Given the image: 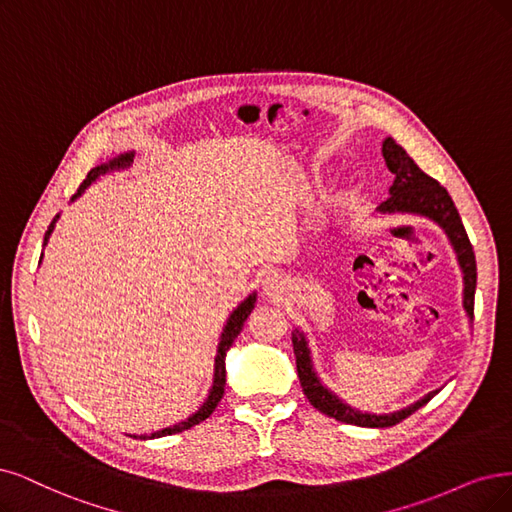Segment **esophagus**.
Listing matches in <instances>:
<instances>
[{
    "label": "esophagus",
    "mask_w": 512,
    "mask_h": 512,
    "mask_svg": "<svg viewBox=\"0 0 512 512\" xmlns=\"http://www.w3.org/2000/svg\"><path fill=\"white\" fill-rule=\"evenodd\" d=\"M285 285L287 282L282 280L278 274H270V276H266V280H263V291H266V295L272 299H280V295L285 293Z\"/></svg>",
    "instance_id": "obj_1"
}]
</instances>
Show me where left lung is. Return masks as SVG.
Returning a JSON list of instances; mask_svg holds the SVG:
<instances>
[{"label": "left lung", "mask_w": 512, "mask_h": 512, "mask_svg": "<svg viewBox=\"0 0 512 512\" xmlns=\"http://www.w3.org/2000/svg\"><path fill=\"white\" fill-rule=\"evenodd\" d=\"M382 154H384L388 170L394 175V183L390 187V198L380 204V211L382 213L424 215L443 227V232L447 234L453 251L458 253V261H460V268L464 274V310L472 318V314H475L477 261H475V251H472V244L468 240V234L464 230V223L460 219L456 204H453L451 196L447 194V189L437 179L428 177L394 139L384 141ZM293 352H295L299 384H301V390H304V394H306V399L310 401V405L316 407L320 413H325V415H329V418H333L337 422H344V424L365 426V428L394 426V424L403 422L405 418H409V415L418 411L420 407H424L432 399V396L439 392V390H434V392L426 394L422 401L413 403L401 411H394V413H384V415L363 413V411L352 409L344 401H339L333 392H329L323 384H320V380L312 369L306 337L297 329L293 333Z\"/></svg>", "instance_id": "8db88e82"}]
</instances>
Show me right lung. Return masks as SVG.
<instances>
[{
  "label": "right lung",
  "mask_w": 512,
  "mask_h": 512,
  "mask_svg": "<svg viewBox=\"0 0 512 512\" xmlns=\"http://www.w3.org/2000/svg\"><path fill=\"white\" fill-rule=\"evenodd\" d=\"M130 162H132V154H124V156H120V158H116V160H111V162H107V164H101V166H97V168H92L90 173L86 175L84 183L78 187V192L73 194V198H78V196L84 192V189H86L94 179H97L99 175H103V173H107V170H113V168H124V166H128ZM56 219H59V215H56V217L50 221L48 230H46V236H44V244L48 242V238H50V234H52V230H54ZM253 308H255V293L246 297V299L242 301V304L234 310V314L230 316V320H227V325H225V329H223V333H221L219 348H217V358H215V382H213L211 394H208V399H206V403L200 407V411H196V413L192 415V418H187L185 422L175 424L173 428H164V430H160V432H154L149 439H154V437H166V434L183 432V430H187V428H192V426L204 422V420L208 418V415H211V413L215 411V407L219 405L221 396H223V390H225V352L230 350V346L234 344V339L238 337V333H240V329H242V325H244V320L249 318V314H251ZM141 439H145V437H141Z\"/></svg>",
  "instance_id": "1"
}]
</instances>
